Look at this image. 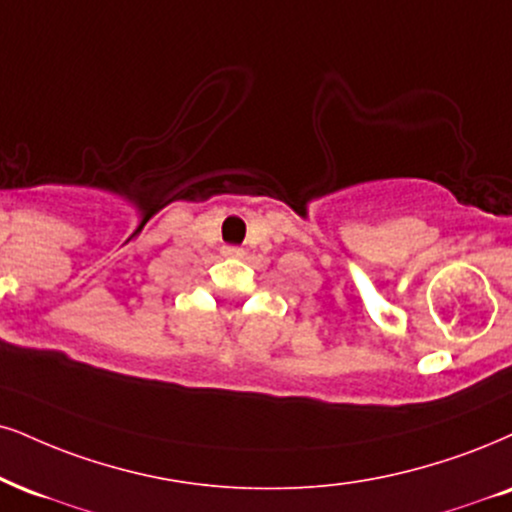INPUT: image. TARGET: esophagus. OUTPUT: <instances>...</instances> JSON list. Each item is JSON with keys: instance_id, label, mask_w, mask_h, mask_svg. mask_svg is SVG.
<instances>
[{"instance_id": "34e87169", "label": "esophagus", "mask_w": 512, "mask_h": 512, "mask_svg": "<svg viewBox=\"0 0 512 512\" xmlns=\"http://www.w3.org/2000/svg\"><path fill=\"white\" fill-rule=\"evenodd\" d=\"M223 256L239 258V256H244V249H239V246H223Z\"/></svg>"}]
</instances>
